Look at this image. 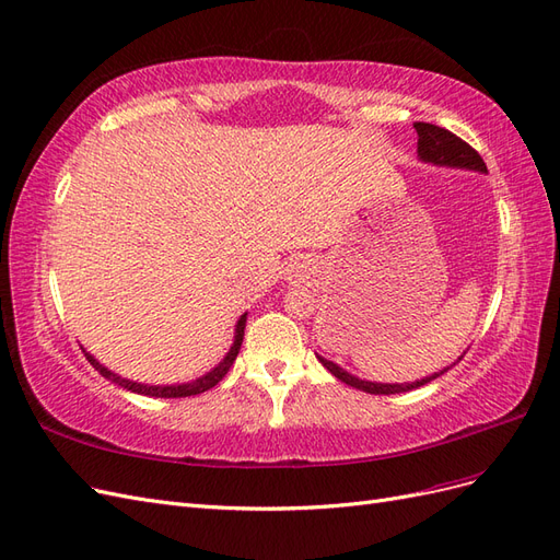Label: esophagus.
Listing matches in <instances>:
<instances>
[{"label": "esophagus", "instance_id": "obj_1", "mask_svg": "<svg viewBox=\"0 0 560 560\" xmlns=\"http://www.w3.org/2000/svg\"><path fill=\"white\" fill-rule=\"evenodd\" d=\"M306 278H308V273H306V270H303V266H296L292 270H287V280H306Z\"/></svg>", "mask_w": 560, "mask_h": 560}]
</instances>
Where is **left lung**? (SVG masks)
I'll return each mask as SVG.
<instances>
[{
  "label": "left lung",
  "mask_w": 560,
  "mask_h": 560,
  "mask_svg": "<svg viewBox=\"0 0 560 560\" xmlns=\"http://www.w3.org/2000/svg\"><path fill=\"white\" fill-rule=\"evenodd\" d=\"M416 132H418V159L422 163H430V165H439V167H457V171H471V173H481L486 175V163L483 159L474 151L467 142H463L460 138H455V135L446 128H439V126H432V124H413ZM317 354V352H315ZM465 354V352H463ZM463 354L457 358L451 366H455L457 362L463 360ZM317 360L322 362V366H325L331 376H336L341 383L354 387V389H362V393H369V395H397V393H409V389H416L420 385H428L430 381L439 378L442 374H446V371L451 366H444L442 371H436V374L432 376H425L420 381H413V383H374V381H362L358 376L348 374V371L343 366H338L336 362L322 358V354H317Z\"/></svg>",
  "instance_id": "left-lung-1"
}]
</instances>
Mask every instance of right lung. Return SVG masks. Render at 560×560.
<instances>
[{"instance_id": "right-lung-1", "label": "right lung", "mask_w": 560, "mask_h": 560, "mask_svg": "<svg viewBox=\"0 0 560 560\" xmlns=\"http://www.w3.org/2000/svg\"><path fill=\"white\" fill-rule=\"evenodd\" d=\"M245 325H247V313H243L238 317V322H235V331H233V343L229 348V352L224 354V360L219 362L214 369H210L208 374L198 376L196 381H189V383H175V385H147V383H138V381H130V378H124L114 374L112 369H107L105 364H100L91 352H86V348H83V352H86V360L103 374L107 381L116 383L118 387L124 389H130V393L135 395H144V397H161V399H175V397H191V395H200L206 393V389L214 387L219 381H222L226 376V371L233 366L235 358H238L241 352V346H243V336H245Z\"/></svg>"}]
</instances>
